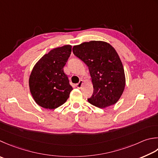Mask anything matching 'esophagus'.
I'll return each mask as SVG.
<instances>
[{
    "mask_svg": "<svg viewBox=\"0 0 158 158\" xmlns=\"http://www.w3.org/2000/svg\"><path fill=\"white\" fill-rule=\"evenodd\" d=\"M83 80H80L79 82L78 83H77V84H76L77 88H81L82 87V85H83Z\"/></svg>",
    "mask_w": 158,
    "mask_h": 158,
    "instance_id": "esophagus-1",
    "label": "esophagus"
}]
</instances>
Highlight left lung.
<instances>
[{
	"mask_svg": "<svg viewBox=\"0 0 158 158\" xmlns=\"http://www.w3.org/2000/svg\"><path fill=\"white\" fill-rule=\"evenodd\" d=\"M73 51L90 74L94 91L89 103L99 108L115 104L125 86L124 69L115 49L107 42L90 41L74 46Z\"/></svg>",
	"mask_w": 158,
	"mask_h": 158,
	"instance_id": "left-lung-1",
	"label": "left lung"
}]
</instances>
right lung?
I'll return each instance as SVG.
<instances>
[{"label":"right lung","mask_w":158,"mask_h":158,"mask_svg":"<svg viewBox=\"0 0 158 158\" xmlns=\"http://www.w3.org/2000/svg\"><path fill=\"white\" fill-rule=\"evenodd\" d=\"M72 46L65 45L44 55L33 67L29 88L36 103L46 109H55L69 98L73 87L64 72Z\"/></svg>","instance_id":"1"}]
</instances>
